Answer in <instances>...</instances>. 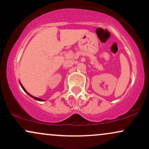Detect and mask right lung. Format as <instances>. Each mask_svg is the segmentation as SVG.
Masks as SVG:
<instances>
[{"label":"right lung","instance_id":"right-lung-1","mask_svg":"<svg viewBox=\"0 0 149 149\" xmlns=\"http://www.w3.org/2000/svg\"><path fill=\"white\" fill-rule=\"evenodd\" d=\"M19 83H20V85H21V87H22V89H23V90H24V92H26V93L28 94V95H29L30 97H31L32 98H33V99H34V100H38V101H45V100H41V99H39V98H38V97H33V96H32V95H31V94H29V92H26V90H25V88H24V87H23V85H22V83H20V82H19Z\"/></svg>","mask_w":149,"mask_h":149}]
</instances>
